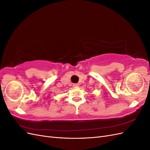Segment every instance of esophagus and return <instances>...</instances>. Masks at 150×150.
I'll return each instance as SVG.
<instances>
[{
  "instance_id": "34e87169",
  "label": "esophagus",
  "mask_w": 150,
  "mask_h": 150,
  "mask_svg": "<svg viewBox=\"0 0 150 150\" xmlns=\"http://www.w3.org/2000/svg\"><path fill=\"white\" fill-rule=\"evenodd\" d=\"M78 86H79V84H77V83L74 84H73V86H74V87H78Z\"/></svg>"
}]
</instances>
